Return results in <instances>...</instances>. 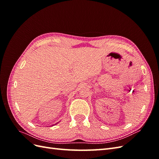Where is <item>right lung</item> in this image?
<instances>
[{"mask_svg":"<svg viewBox=\"0 0 159 159\" xmlns=\"http://www.w3.org/2000/svg\"><path fill=\"white\" fill-rule=\"evenodd\" d=\"M57 123H56V124H57Z\"/></svg>","mask_w":159,"mask_h":159,"instance_id":"add662e5","label":"right lung"}]
</instances>
